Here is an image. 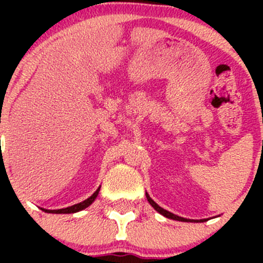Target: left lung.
<instances>
[{
	"mask_svg": "<svg viewBox=\"0 0 263 263\" xmlns=\"http://www.w3.org/2000/svg\"><path fill=\"white\" fill-rule=\"evenodd\" d=\"M146 198H147V201H148V203H150L151 206H153L154 209H155L156 211H158V213H160L161 215H164V216L165 217H168V219H173V220H178V221H193V220H190V219H184V217H181V216H177V215H174V214H172V213H169V211H166V210H164V209H161L160 206L158 205V203H155L154 202L153 200H151L150 198V196L147 195L146 193ZM200 221H206L205 219L203 220H200Z\"/></svg>",
	"mask_w": 263,
	"mask_h": 263,
	"instance_id": "left-lung-1",
	"label": "left lung"
}]
</instances>
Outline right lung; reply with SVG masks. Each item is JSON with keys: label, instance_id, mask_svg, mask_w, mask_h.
Here are the masks:
<instances>
[{"label": "right lung", "instance_id": "add662e5", "mask_svg": "<svg viewBox=\"0 0 263 263\" xmlns=\"http://www.w3.org/2000/svg\"><path fill=\"white\" fill-rule=\"evenodd\" d=\"M99 190H100V187L98 188V190L95 191V192L92 193V195L90 196L87 200L82 201V202H80V203H76V205H73V206H70V208L60 209V210H44V209H42V210H44L46 213H52V214H73V213H78V211L84 210V209H86L87 206H90L92 202H94V200L97 198L98 193H99Z\"/></svg>", "mask_w": 263, "mask_h": 263}]
</instances>
